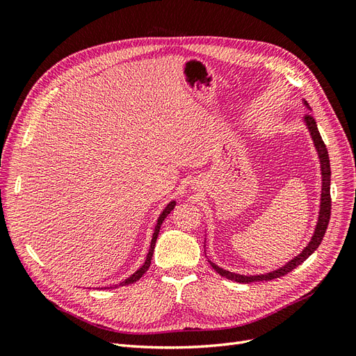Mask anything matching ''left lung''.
Masks as SVG:
<instances>
[{
  "label": "left lung",
  "mask_w": 356,
  "mask_h": 356,
  "mask_svg": "<svg viewBox=\"0 0 356 356\" xmlns=\"http://www.w3.org/2000/svg\"><path fill=\"white\" fill-rule=\"evenodd\" d=\"M303 104L307 106V108L312 111V108L309 106V104L306 101H303ZM305 124L307 127V131L312 136V141H314L315 149L319 157V165H321V203H319V212H318V221L315 225L314 234L309 241V243L305 246V250L301 251L298 255H296L294 258H291L288 263H285L282 267L275 268V270L268 272V273H261V275H239V273H233L225 270V268L217 266L215 263L209 261V264L212 266V268L217 272L220 276L227 277L230 281L239 282V284H250V282H260V281H272V279L285 276L286 273H289L291 270H294L297 266H300L303 261H306L307 258L316 251V248L321 245L322 239H324L325 230L328 227V221H330V213H331V195H330V186H331V168H330V157H328V152L327 147L322 141L321 134L318 131V126L314 115L307 114L305 117Z\"/></svg>",
  "instance_id": "left-lung-1"
}]
</instances>
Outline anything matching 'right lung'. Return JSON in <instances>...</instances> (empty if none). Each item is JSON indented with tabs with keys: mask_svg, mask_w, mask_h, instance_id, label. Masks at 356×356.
<instances>
[{
	"mask_svg": "<svg viewBox=\"0 0 356 356\" xmlns=\"http://www.w3.org/2000/svg\"><path fill=\"white\" fill-rule=\"evenodd\" d=\"M175 204H177V202L175 200H172V202H169L168 204H166V208L161 211V213L159 215V218H157V222H156V225H154V233H153V238H152V243H149V250H148V254H147V258H145V261H144V264L138 268V270L134 273V275H131L129 276L127 279H124L123 282H120V284H117V285H113V286H108V288H118V286H124V285H131V284H134V282H136V281H139V279H141V276L148 270V267H149V264H152V258H153V252H154V246H156V241H157V236H159V232H160V227H161V222L165 221V218L168 217V215L170 213V211L175 208Z\"/></svg>",
	"mask_w": 356,
	"mask_h": 356,
	"instance_id": "obj_1",
	"label": "right lung"
}]
</instances>
